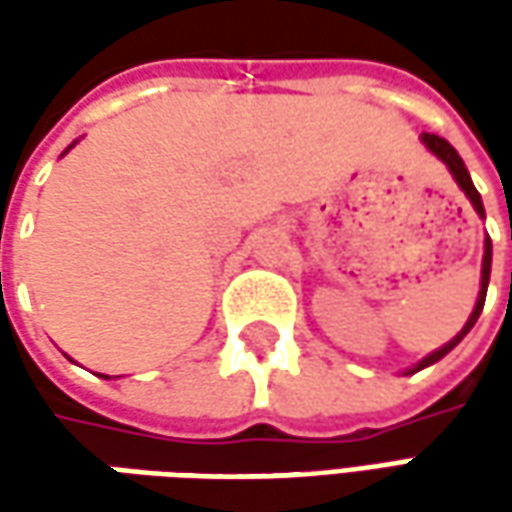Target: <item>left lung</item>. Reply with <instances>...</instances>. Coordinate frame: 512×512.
Returning <instances> with one entry per match:
<instances>
[{
	"label": "left lung",
	"mask_w": 512,
	"mask_h": 512,
	"mask_svg": "<svg viewBox=\"0 0 512 512\" xmlns=\"http://www.w3.org/2000/svg\"><path fill=\"white\" fill-rule=\"evenodd\" d=\"M422 142L427 145V148L433 150L439 159H442L444 165L450 168V173H453V179L459 182V187H462L464 193H467V199L473 202V207H476V213L479 216H484V205H482V196H479V190L473 187V179H470V173H467V168H464L462 156L453 150V145L447 142V139H442V136H436V133H424ZM490 259H493V245H490V236L484 239V259H482V290H479V299H476V307H473V313H470V319H467V325L462 327V333L456 336V339H450V342L444 344V347H439L436 353H430V356H424L422 362L416 364L410 373H416V370H422V367H427V364L439 362V359H444L456 344L462 342L464 336L470 333V327L476 325V319L482 316V307H484V296H487V282H490Z\"/></svg>",
	"instance_id": "obj_1"
}]
</instances>
